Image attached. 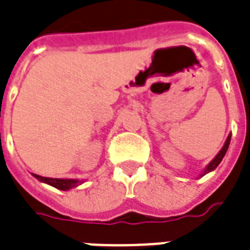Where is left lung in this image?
I'll use <instances>...</instances> for the list:
<instances>
[{"instance_id":"obj_1","label":"left lung","mask_w":250,"mask_h":250,"mask_svg":"<svg viewBox=\"0 0 250 250\" xmlns=\"http://www.w3.org/2000/svg\"><path fill=\"white\" fill-rule=\"evenodd\" d=\"M229 142H231V134L228 135V138H227V141H226V143H224L223 148H222V150H220L219 154H218V155L215 156V159L212 160L211 163H210V164H208V168L205 169L204 175H206L208 172L212 171V169H215V168L218 167V166H219V163H220V162H222V159H223V158H224V155H226V152H227L228 146H229ZM204 175H202V176H204Z\"/></svg>"}]
</instances>
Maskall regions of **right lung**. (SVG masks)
Listing matches in <instances>:
<instances>
[{
    "label": "right lung",
    "instance_id": "add662e5",
    "mask_svg": "<svg viewBox=\"0 0 250 250\" xmlns=\"http://www.w3.org/2000/svg\"><path fill=\"white\" fill-rule=\"evenodd\" d=\"M36 179H39L42 183H46L52 185V187L57 188L60 190H67V189H71L78 185V181L77 180H63V179H51V177H42V176L34 175Z\"/></svg>",
    "mask_w": 250,
    "mask_h": 250
}]
</instances>
